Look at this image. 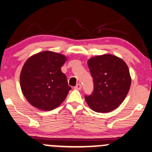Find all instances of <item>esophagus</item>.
<instances>
[{
	"label": "esophagus",
	"instance_id": "esophagus-1",
	"mask_svg": "<svg viewBox=\"0 0 152 152\" xmlns=\"http://www.w3.org/2000/svg\"><path fill=\"white\" fill-rule=\"evenodd\" d=\"M81 88H82V86H81V83H78L77 85H76V86L74 87V88L76 89V90H81Z\"/></svg>",
	"mask_w": 152,
	"mask_h": 152
}]
</instances>
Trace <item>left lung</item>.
<instances>
[{
	"mask_svg": "<svg viewBox=\"0 0 152 152\" xmlns=\"http://www.w3.org/2000/svg\"><path fill=\"white\" fill-rule=\"evenodd\" d=\"M94 88L85 100L93 110L109 113L125 100L131 86L127 64L122 58L112 54L96 56L88 61Z\"/></svg>",
	"mask_w": 152,
	"mask_h": 152,
	"instance_id": "1",
	"label": "left lung"
}]
</instances>
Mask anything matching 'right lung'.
Returning a JSON list of instances; mask_svg holds the SVG:
<instances>
[{"instance_id": "obj_1", "label": "right lung", "mask_w": 152, "mask_h": 152, "mask_svg": "<svg viewBox=\"0 0 152 152\" xmlns=\"http://www.w3.org/2000/svg\"><path fill=\"white\" fill-rule=\"evenodd\" d=\"M64 55L45 51L30 56L20 73L22 92L27 101L41 110L56 108L66 98L71 88L61 67Z\"/></svg>"}]
</instances>
